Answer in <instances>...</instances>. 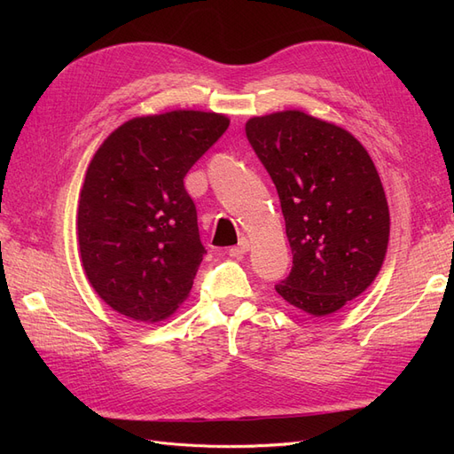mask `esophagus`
Returning a JSON list of instances; mask_svg holds the SVG:
<instances>
[{
    "label": "esophagus",
    "mask_w": 454,
    "mask_h": 454,
    "mask_svg": "<svg viewBox=\"0 0 454 454\" xmlns=\"http://www.w3.org/2000/svg\"><path fill=\"white\" fill-rule=\"evenodd\" d=\"M248 250H250V240L248 239H240V242L237 246H232V248H229V255L231 257H240Z\"/></svg>",
    "instance_id": "esophagus-1"
}]
</instances>
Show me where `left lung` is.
Returning <instances> with one entry per match:
<instances>
[{
  "label": "left lung",
  "instance_id": "8db88e82",
  "mask_svg": "<svg viewBox=\"0 0 454 454\" xmlns=\"http://www.w3.org/2000/svg\"><path fill=\"white\" fill-rule=\"evenodd\" d=\"M278 191L294 265L277 292L312 316L364 294L387 255L390 214L373 160L350 132L303 112L246 122Z\"/></svg>",
  "mask_w": 454,
  "mask_h": 454
}]
</instances>
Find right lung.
I'll use <instances>...</instances> for the list:
<instances>
[{"instance_id": "1", "label": "right lung", "mask_w": 454, "mask_h": 454, "mask_svg": "<svg viewBox=\"0 0 454 454\" xmlns=\"http://www.w3.org/2000/svg\"><path fill=\"white\" fill-rule=\"evenodd\" d=\"M227 127L225 115L193 109L136 117L94 153L79 199V252L114 310L151 324L189 295L206 250L184 177Z\"/></svg>"}]
</instances>
